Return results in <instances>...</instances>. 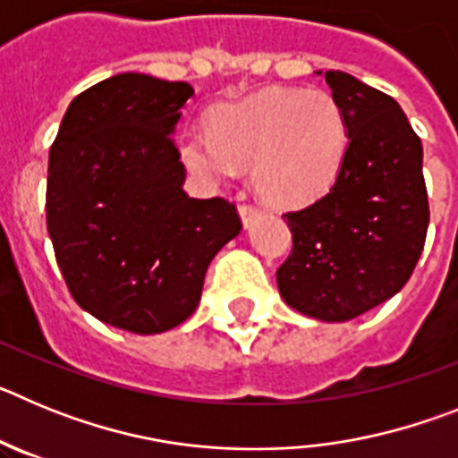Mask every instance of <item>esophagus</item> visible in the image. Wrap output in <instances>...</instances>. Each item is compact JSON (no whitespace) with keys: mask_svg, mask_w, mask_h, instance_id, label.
Instances as JSON below:
<instances>
[{"mask_svg":"<svg viewBox=\"0 0 458 458\" xmlns=\"http://www.w3.org/2000/svg\"><path fill=\"white\" fill-rule=\"evenodd\" d=\"M238 213H241V220H242V226H245V229L252 225L254 217H259V208H254V206H250V204L238 206Z\"/></svg>","mask_w":458,"mask_h":458,"instance_id":"1","label":"esophagus"}]
</instances>
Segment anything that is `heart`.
Wrapping results in <instances>:
<instances>
[{
    "label": "heart",
    "mask_w": 458,
    "mask_h": 458,
    "mask_svg": "<svg viewBox=\"0 0 458 458\" xmlns=\"http://www.w3.org/2000/svg\"><path fill=\"white\" fill-rule=\"evenodd\" d=\"M349 123L321 89L268 87L210 116V132L188 131L181 163L204 183L233 181L252 165V183L275 206H302L321 197L344 163Z\"/></svg>",
    "instance_id": "b5f03b06"
}]
</instances>
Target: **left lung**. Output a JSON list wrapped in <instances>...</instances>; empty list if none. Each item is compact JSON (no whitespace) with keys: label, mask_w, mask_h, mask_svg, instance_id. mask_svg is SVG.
Wrapping results in <instances>:
<instances>
[{"label":"left lung","mask_w":458,"mask_h":458,"mask_svg":"<svg viewBox=\"0 0 458 458\" xmlns=\"http://www.w3.org/2000/svg\"><path fill=\"white\" fill-rule=\"evenodd\" d=\"M326 82L349 123V147L333 188L284 216L293 250L277 286L305 317L339 323L390 301L411 279L428 199L422 141L399 103L344 71H327Z\"/></svg>","instance_id":"obj_1"}]
</instances>
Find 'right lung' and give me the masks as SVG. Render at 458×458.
Masks as SVG:
<instances>
[{
	"label": "right lung",
	"mask_w": 458,
	"mask_h": 458,
	"mask_svg": "<svg viewBox=\"0 0 458 458\" xmlns=\"http://www.w3.org/2000/svg\"><path fill=\"white\" fill-rule=\"evenodd\" d=\"M188 82L119 72L72 98L47 163V233L84 311L135 335L197 310L210 261L241 233L236 206L192 199L174 144Z\"/></svg>",
	"instance_id": "1"
}]
</instances>
